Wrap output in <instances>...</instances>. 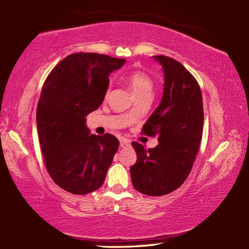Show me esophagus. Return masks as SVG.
<instances>
[{
    "label": "esophagus",
    "mask_w": 249,
    "mask_h": 249,
    "mask_svg": "<svg viewBox=\"0 0 249 249\" xmlns=\"http://www.w3.org/2000/svg\"><path fill=\"white\" fill-rule=\"evenodd\" d=\"M120 146L122 149H127V147L130 146V141L127 139H122L120 142Z\"/></svg>",
    "instance_id": "obj_1"
}]
</instances>
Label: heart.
I'll list each match as a JSON object with an SVG mask.
<instances>
[{
	"mask_svg": "<svg viewBox=\"0 0 249 249\" xmlns=\"http://www.w3.org/2000/svg\"><path fill=\"white\" fill-rule=\"evenodd\" d=\"M126 83L128 84L129 88L133 89V92L137 96V98H142L146 96H152L153 91V81L151 77L144 71H136L126 77ZM110 91V87L107 89V94ZM134 113V110H131L127 115H131Z\"/></svg>",
	"mask_w": 249,
	"mask_h": 249,
	"instance_id": "heart-1",
	"label": "heart"
}]
</instances>
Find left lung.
<instances>
[{
  "mask_svg": "<svg viewBox=\"0 0 249 249\" xmlns=\"http://www.w3.org/2000/svg\"><path fill=\"white\" fill-rule=\"evenodd\" d=\"M162 66L165 84L160 106L142 127V134L158 136L153 149L133 142L137 161L130 168L134 187L157 197L172 193L187 178L202 138V94L195 77L181 63L154 55Z\"/></svg>",
  "mask_w": 249,
  "mask_h": 249,
  "instance_id": "left-lung-1",
  "label": "left lung"
}]
</instances>
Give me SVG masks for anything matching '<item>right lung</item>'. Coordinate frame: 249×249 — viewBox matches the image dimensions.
Masks as SVG:
<instances>
[{
    "label": "right lung",
    "mask_w": 249,
    "mask_h": 249,
    "mask_svg": "<svg viewBox=\"0 0 249 249\" xmlns=\"http://www.w3.org/2000/svg\"><path fill=\"white\" fill-rule=\"evenodd\" d=\"M125 62L92 52L72 53L51 71L41 89L36 111L41 152L49 176L68 193L98 189L118 152L119 140L110 134L92 135L86 118L103 104L110 73Z\"/></svg>",
    "instance_id": "add662e5"
}]
</instances>
